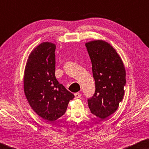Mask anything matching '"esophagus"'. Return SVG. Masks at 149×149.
Returning <instances> with one entry per match:
<instances>
[{"label":"esophagus","instance_id":"esophagus-1","mask_svg":"<svg viewBox=\"0 0 149 149\" xmlns=\"http://www.w3.org/2000/svg\"><path fill=\"white\" fill-rule=\"evenodd\" d=\"M74 95H75V99H78V98H79V97H81V95L80 93H79V92H77V93H75Z\"/></svg>","mask_w":149,"mask_h":149}]
</instances>
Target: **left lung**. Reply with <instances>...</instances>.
I'll list each match as a JSON object with an SVG mask.
<instances>
[{"mask_svg": "<svg viewBox=\"0 0 149 149\" xmlns=\"http://www.w3.org/2000/svg\"><path fill=\"white\" fill-rule=\"evenodd\" d=\"M85 45L95 84V93L87 100L88 107L92 113L104 119L117 110L123 100L126 72L123 61L110 44L98 40Z\"/></svg>", "mask_w": 149, "mask_h": 149, "instance_id": "8db88e82", "label": "left lung"}]
</instances>
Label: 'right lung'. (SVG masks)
Here are the masks:
<instances>
[{
  "instance_id": "obj_1",
  "label": "right lung",
  "mask_w": 149,
  "mask_h": 149,
  "mask_svg": "<svg viewBox=\"0 0 149 149\" xmlns=\"http://www.w3.org/2000/svg\"><path fill=\"white\" fill-rule=\"evenodd\" d=\"M55 48L48 42L37 46L28 57L24 77V94L32 109L52 122L65 114L75 97L55 77Z\"/></svg>"
}]
</instances>
